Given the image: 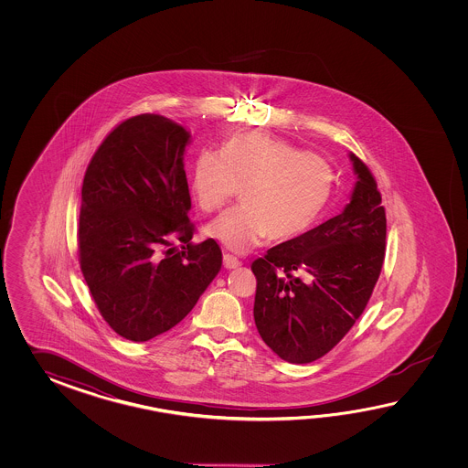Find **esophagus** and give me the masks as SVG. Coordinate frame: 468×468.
I'll list each match as a JSON object with an SVG mask.
<instances>
[{
	"label": "esophagus",
	"instance_id": "1",
	"mask_svg": "<svg viewBox=\"0 0 468 468\" xmlns=\"http://www.w3.org/2000/svg\"><path fill=\"white\" fill-rule=\"evenodd\" d=\"M222 261H224V268L226 269H236L240 266V261L232 254H224Z\"/></svg>",
	"mask_w": 468,
	"mask_h": 468
}]
</instances>
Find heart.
<instances>
[{
  "label": "heart",
  "mask_w": 468,
  "mask_h": 468,
  "mask_svg": "<svg viewBox=\"0 0 468 468\" xmlns=\"http://www.w3.org/2000/svg\"><path fill=\"white\" fill-rule=\"evenodd\" d=\"M190 194L216 212L240 189V206L207 226L210 238L236 252L264 239L288 240L311 229L336 187L328 160L258 130L232 135L219 152L200 150L190 169Z\"/></svg>",
  "instance_id": "1"
}]
</instances>
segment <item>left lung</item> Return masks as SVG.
Returning <instances> with one entry per match:
<instances>
[{
    "label": "left lung",
    "instance_id": "left-lung-1",
    "mask_svg": "<svg viewBox=\"0 0 468 468\" xmlns=\"http://www.w3.org/2000/svg\"><path fill=\"white\" fill-rule=\"evenodd\" d=\"M336 218L269 249L252 262L254 321L262 341L289 363H311L338 345L363 314L385 261L387 214L368 165Z\"/></svg>",
    "mask_w": 468,
    "mask_h": 468
}]
</instances>
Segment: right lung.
<instances>
[{
	"label": "right lung",
	"mask_w": 468,
	"mask_h": 468,
	"mask_svg": "<svg viewBox=\"0 0 468 468\" xmlns=\"http://www.w3.org/2000/svg\"><path fill=\"white\" fill-rule=\"evenodd\" d=\"M189 139L162 115L123 120L100 144L83 177L80 268L101 318L135 343L186 318L222 266L214 239L190 242ZM176 243L183 244L180 251Z\"/></svg>",
	"instance_id": "add662e5"
}]
</instances>
